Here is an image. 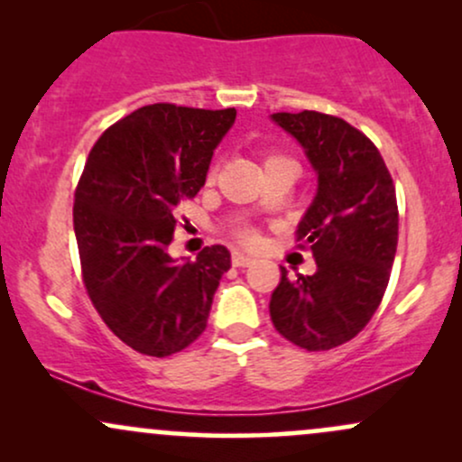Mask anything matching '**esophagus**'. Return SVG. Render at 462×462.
<instances>
[{"label":"esophagus","mask_w":462,"mask_h":462,"mask_svg":"<svg viewBox=\"0 0 462 462\" xmlns=\"http://www.w3.org/2000/svg\"><path fill=\"white\" fill-rule=\"evenodd\" d=\"M232 264H235V267H247V264H252V256L235 249V252H232Z\"/></svg>","instance_id":"1"}]
</instances>
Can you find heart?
Wrapping results in <instances>:
<instances>
[{"mask_svg": "<svg viewBox=\"0 0 462 462\" xmlns=\"http://www.w3.org/2000/svg\"><path fill=\"white\" fill-rule=\"evenodd\" d=\"M273 158H282V156H267V161H273ZM264 161V162H267ZM217 176V167L215 164H210L208 173H206V178H208V182ZM238 238H241L243 243H254L256 241V232L252 230V227H243V230H238Z\"/></svg>", "mask_w": 462, "mask_h": 462, "instance_id": "b5f03b06", "label": "heart"}]
</instances>
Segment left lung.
Masks as SVG:
<instances>
[{
    "label": "left lung",
    "mask_w": 462,
    "mask_h": 462,
    "mask_svg": "<svg viewBox=\"0 0 462 462\" xmlns=\"http://www.w3.org/2000/svg\"><path fill=\"white\" fill-rule=\"evenodd\" d=\"M272 119L301 143L319 189L295 232L317 272L291 280L280 267L269 315L286 341L326 352L352 341L384 298L397 249L395 184L378 147L347 121L315 110Z\"/></svg>",
    "instance_id": "1"
}]
</instances>
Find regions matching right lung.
<instances>
[{"label": "right lung", "mask_w": 462, "mask_h": 462, "mask_svg": "<svg viewBox=\"0 0 462 462\" xmlns=\"http://www.w3.org/2000/svg\"><path fill=\"white\" fill-rule=\"evenodd\" d=\"M235 116V108L143 106L99 136L79 176L73 230L82 282L115 337L145 356L182 352L206 330L230 269L224 245L180 264L167 247L173 213L204 187Z\"/></svg>", "instance_id": "right-lung-1"}]
</instances>
